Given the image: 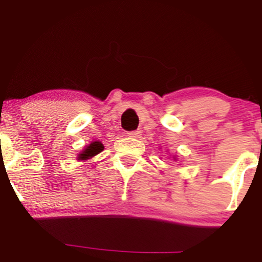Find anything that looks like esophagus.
<instances>
[{
	"label": "esophagus",
	"instance_id": "1",
	"mask_svg": "<svg viewBox=\"0 0 262 262\" xmlns=\"http://www.w3.org/2000/svg\"><path fill=\"white\" fill-rule=\"evenodd\" d=\"M128 137H129V138H133V139H139V138L141 137V132H140V130L129 132Z\"/></svg>",
	"mask_w": 262,
	"mask_h": 262
}]
</instances>
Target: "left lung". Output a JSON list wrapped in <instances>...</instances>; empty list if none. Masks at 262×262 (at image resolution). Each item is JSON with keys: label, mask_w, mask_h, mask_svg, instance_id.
<instances>
[{"label": "left lung", "mask_w": 262, "mask_h": 262, "mask_svg": "<svg viewBox=\"0 0 262 262\" xmlns=\"http://www.w3.org/2000/svg\"><path fill=\"white\" fill-rule=\"evenodd\" d=\"M172 160H175V161L177 160V159H176V156H172Z\"/></svg>", "instance_id": "1"}]
</instances>
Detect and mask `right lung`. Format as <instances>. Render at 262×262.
I'll list each match as a JSON object with an SVG mask.
<instances>
[{
  "label": "right lung",
  "instance_id": "1",
  "mask_svg": "<svg viewBox=\"0 0 262 262\" xmlns=\"http://www.w3.org/2000/svg\"><path fill=\"white\" fill-rule=\"evenodd\" d=\"M103 149H104L103 144H102L100 140H93L82 150V151L80 152L79 155H77V160L85 161V160H89V159H92L93 156L100 154Z\"/></svg>",
  "mask_w": 262,
  "mask_h": 262
}]
</instances>
